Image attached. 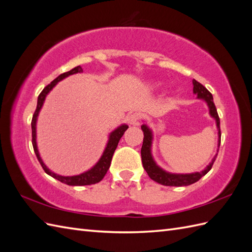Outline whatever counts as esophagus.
I'll list each match as a JSON object with an SVG mask.
<instances>
[{
	"label": "esophagus",
	"mask_w": 252,
	"mask_h": 252,
	"mask_svg": "<svg viewBox=\"0 0 252 252\" xmlns=\"http://www.w3.org/2000/svg\"><path fill=\"white\" fill-rule=\"evenodd\" d=\"M140 120H141V114L138 113V112L131 113L130 116H129V117L127 118L128 123L130 124V125H139Z\"/></svg>",
	"instance_id": "esophagus-1"
}]
</instances>
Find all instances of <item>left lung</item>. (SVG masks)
<instances>
[{"instance_id":"1","label":"left lung","mask_w":252,"mask_h":252,"mask_svg":"<svg viewBox=\"0 0 252 252\" xmlns=\"http://www.w3.org/2000/svg\"><path fill=\"white\" fill-rule=\"evenodd\" d=\"M193 94H195L199 98H203L207 103L209 107V112L212 118H215L217 121V126L219 129V147L220 144V118L216 108V105L213 103L212 94L209 93L208 89L204 87L201 83L193 80ZM142 130L144 132V139H143V145L141 149V156H142V163L144 169L146 170L147 174L151 180L156 181L158 184H162L164 186H188L191 185L193 183L199 181L202 177L207 173L215 163L217 156L213 158L212 162L207 166V168H205L201 172H194L190 174H174L169 173L163 170L162 168L156 164L154 158L151 157V141H152V133L150 129L146 125L141 126Z\"/></svg>"}]
</instances>
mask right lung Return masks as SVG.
Returning <instances> with one entry per match:
<instances>
[{"mask_svg": "<svg viewBox=\"0 0 252 252\" xmlns=\"http://www.w3.org/2000/svg\"><path fill=\"white\" fill-rule=\"evenodd\" d=\"M78 72H83V69H82L81 66H77V67H74L73 69H71L70 71H67V72H64L62 74H60L57 79L53 80L50 84H48V85L42 90V93L39 94V97H37L36 109H35V111L33 113L32 120V146H33L34 154H35L37 159H39L41 166L43 167L44 171L46 172L47 174L51 175L52 178H55L58 181L64 183V184L70 185V186L91 185V184H95V183H98L100 181H102V179L105 177V174L107 173V170L109 169L110 163H111V158H112V156L114 154V150L117 149L119 141H120V139L122 138V136H123L124 132L127 130V128H128L127 125H122L119 128H117L116 130H113L110 133L109 140H108V143H107V146H106V148H105V150L103 152V156L100 158V161H98L90 170L84 172V173H81L79 175H73V177H63V175L56 174L55 172L50 171L47 168L46 165L43 163L42 158H40L39 150H37V147H36V142H35V136H36V134H35L36 119H37V116H39V112H40L42 106H43V103L45 101V97H46V95H47V94L49 93V91L57 85V83L60 82L61 80L65 79L66 77H68V75L78 73Z\"/></svg>", "mask_w": 252, "mask_h": 252, "instance_id": "1", "label": "right lung"}]
</instances>
